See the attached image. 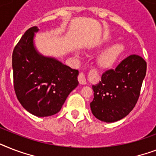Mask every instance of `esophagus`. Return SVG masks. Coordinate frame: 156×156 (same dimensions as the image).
Segmentation results:
<instances>
[{"label": "esophagus", "instance_id": "1", "mask_svg": "<svg viewBox=\"0 0 156 156\" xmlns=\"http://www.w3.org/2000/svg\"><path fill=\"white\" fill-rule=\"evenodd\" d=\"M78 82H79V83H80V84H86V83H87L85 74H84V73H83V72H80V73H79V74H78Z\"/></svg>", "mask_w": 156, "mask_h": 156}]
</instances>
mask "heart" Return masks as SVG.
<instances>
[{"instance_id":"1","label":"heart","mask_w":156,"mask_h":156,"mask_svg":"<svg viewBox=\"0 0 156 156\" xmlns=\"http://www.w3.org/2000/svg\"><path fill=\"white\" fill-rule=\"evenodd\" d=\"M125 48L121 44L112 45L108 49H107L99 58V64L104 68L111 67L116 60L123 53Z\"/></svg>"}]
</instances>
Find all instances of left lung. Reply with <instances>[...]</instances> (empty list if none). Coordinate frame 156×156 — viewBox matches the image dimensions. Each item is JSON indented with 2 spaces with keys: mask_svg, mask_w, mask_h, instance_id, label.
Instances as JSON below:
<instances>
[{
  "mask_svg": "<svg viewBox=\"0 0 156 156\" xmlns=\"http://www.w3.org/2000/svg\"><path fill=\"white\" fill-rule=\"evenodd\" d=\"M146 72L147 62L135 54L104 72L101 81L92 87L94 99L90 106L93 115L104 122L127 116L138 102Z\"/></svg>",
  "mask_w": 156,
  "mask_h": 156,
  "instance_id": "left-lung-1",
  "label": "left lung"
}]
</instances>
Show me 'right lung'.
<instances>
[{
  "mask_svg": "<svg viewBox=\"0 0 156 156\" xmlns=\"http://www.w3.org/2000/svg\"><path fill=\"white\" fill-rule=\"evenodd\" d=\"M37 27L29 28L12 56L13 87L22 106L36 116L57 113L69 94L78 85V70L37 52L33 38Z\"/></svg>",
  "mask_w": 156,
  "mask_h": 156,
  "instance_id": "obj_1",
  "label": "right lung"
}]
</instances>
